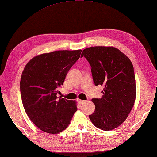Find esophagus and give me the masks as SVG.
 Here are the masks:
<instances>
[{"label": "esophagus", "instance_id": "34e87169", "mask_svg": "<svg viewBox=\"0 0 157 157\" xmlns=\"http://www.w3.org/2000/svg\"><path fill=\"white\" fill-rule=\"evenodd\" d=\"M77 101H78V103H79V104H83V103H85V101H84V100H77Z\"/></svg>", "mask_w": 157, "mask_h": 157}]
</instances>
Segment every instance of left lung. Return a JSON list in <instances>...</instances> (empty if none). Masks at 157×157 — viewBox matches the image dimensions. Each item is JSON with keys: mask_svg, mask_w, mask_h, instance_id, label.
I'll return each instance as SVG.
<instances>
[{"mask_svg": "<svg viewBox=\"0 0 157 157\" xmlns=\"http://www.w3.org/2000/svg\"><path fill=\"white\" fill-rule=\"evenodd\" d=\"M91 66L96 86H104L101 98H94L95 111L89 118L103 130H112L125 121L136 99V82L132 62L114 47L96 46L83 50Z\"/></svg>", "mask_w": 157, "mask_h": 157, "instance_id": "8db88e82", "label": "left lung"}]
</instances>
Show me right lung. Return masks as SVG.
<instances>
[{
    "label": "right lung",
    "instance_id": "right-lung-1",
    "mask_svg": "<svg viewBox=\"0 0 157 157\" xmlns=\"http://www.w3.org/2000/svg\"><path fill=\"white\" fill-rule=\"evenodd\" d=\"M81 52L79 49L43 53L25 65L20 82L22 102L29 118L43 132H62L78 110L75 101L58 98L57 93Z\"/></svg>",
    "mask_w": 157,
    "mask_h": 157
}]
</instances>
